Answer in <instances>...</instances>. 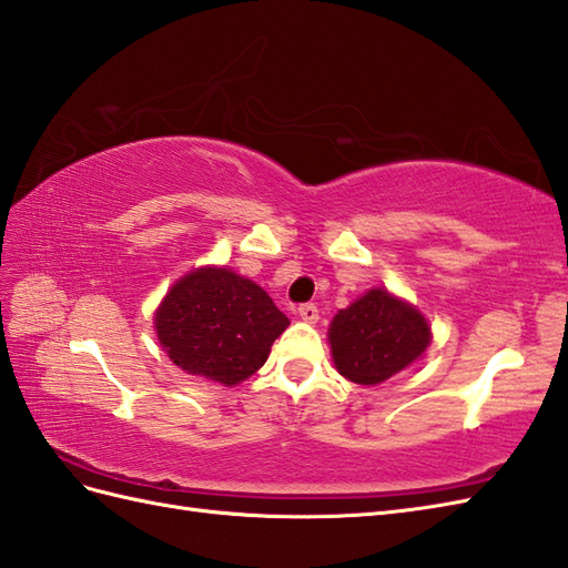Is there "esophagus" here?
<instances>
[{"label":"esophagus","mask_w":568,"mask_h":568,"mask_svg":"<svg viewBox=\"0 0 568 568\" xmlns=\"http://www.w3.org/2000/svg\"><path fill=\"white\" fill-rule=\"evenodd\" d=\"M297 314H300L302 322H307V324H316V318H318V310H316V304H312V302L300 304Z\"/></svg>","instance_id":"esophagus-1"}]
</instances>
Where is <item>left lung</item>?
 <instances>
[{"label": "left lung", "instance_id": "obj_1", "mask_svg": "<svg viewBox=\"0 0 568 568\" xmlns=\"http://www.w3.org/2000/svg\"><path fill=\"white\" fill-rule=\"evenodd\" d=\"M328 341L345 379L372 386L390 379L425 353L429 326L410 304L386 290H369L333 316Z\"/></svg>", "mask_w": 568, "mask_h": 568}]
</instances>
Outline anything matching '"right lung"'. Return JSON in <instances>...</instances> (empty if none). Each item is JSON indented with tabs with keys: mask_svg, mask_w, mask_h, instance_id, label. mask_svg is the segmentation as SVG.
<instances>
[{
	"mask_svg": "<svg viewBox=\"0 0 568 568\" xmlns=\"http://www.w3.org/2000/svg\"><path fill=\"white\" fill-rule=\"evenodd\" d=\"M287 324L264 290L227 268L184 275L155 314L158 341L174 365L225 386L264 365Z\"/></svg>",
	"mask_w": 568,
	"mask_h": 568,
	"instance_id": "1",
	"label": "right lung"
}]
</instances>
